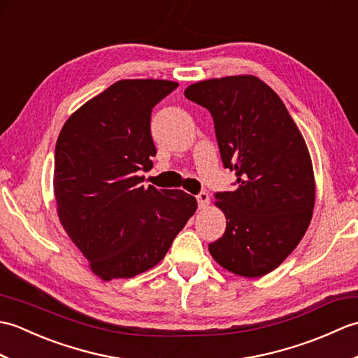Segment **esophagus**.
<instances>
[{
    "label": "esophagus",
    "mask_w": 358,
    "mask_h": 358,
    "mask_svg": "<svg viewBox=\"0 0 358 358\" xmlns=\"http://www.w3.org/2000/svg\"><path fill=\"white\" fill-rule=\"evenodd\" d=\"M196 203H199V208L204 209L209 204V194L208 192H200L196 195Z\"/></svg>",
    "instance_id": "34e87169"
}]
</instances>
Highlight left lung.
<instances>
[{"instance_id": "obj_1", "label": "left lung", "mask_w": 358, "mask_h": 358, "mask_svg": "<svg viewBox=\"0 0 358 358\" xmlns=\"http://www.w3.org/2000/svg\"><path fill=\"white\" fill-rule=\"evenodd\" d=\"M185 96L206 108L235 191L215 194L226 215L209 252L241 277H262L292 252L313 217L315 185L306 143L273 90L252 75L195 83Z\"/></svg>"}]
</instances>
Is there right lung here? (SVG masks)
Segmentation results:
<instances>
[{
  "label": "right lung",
  "mask_w": 358,
  "mask_h": 358,
  "mask_svg": "<svg viewBox=\"0 0 358 358\" xmlns=\"http://www.w3.org/2000/svg\"><path fill=\"white\" fill-rule=\"evenodd\" d=\"M178 87L166 80H121L66 121L55 146L58 217L103 280L154 268L194 215L196 200L141 186L157 149L152 109Z\"/></svg>",
  "instance_id": "add662e5"
}]
</instances>
